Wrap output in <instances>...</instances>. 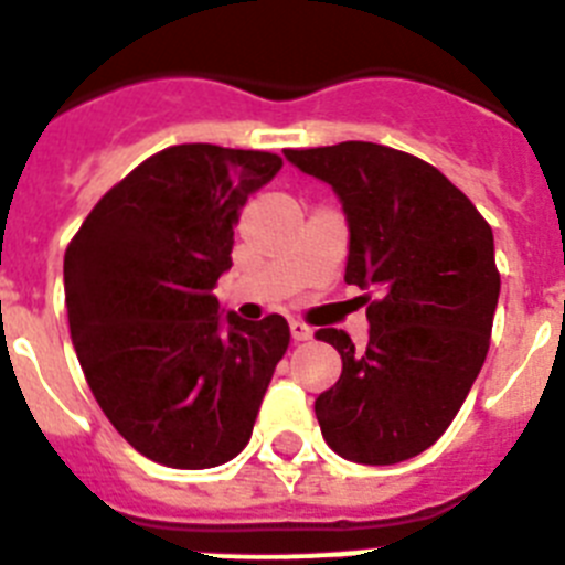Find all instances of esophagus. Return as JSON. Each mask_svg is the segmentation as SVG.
Masks as SVG:
<instances>
[{
  "label": "esophagus",
  "instance_id": "obj_1",
  "mask_svg": "<svg viewBox=\"0 0 565 565\" xmlns=\"http://www.w3.org/2000/svg\"><path fill=\"white\" fill-rule=\"evenodd\" d=\"M291 337H294V342H306V339L313 337V331L306 326V322H299V319H291Z\"/></svg>",
  "mask_w": 565,
  "mask_h": 565
}]
</instances>
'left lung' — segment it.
<instances>
[{
  "label": "left lung",
  "instance_id": "left-lung-1",
  "mask_svg": "<svg viewBox=\"0 0 565 565\" xmlns=\"http://www.w3.org/2000/svg\"><path fill=\"white\" fill-rule=\"evenodd\" d=\"M306 174L331 183L351 246L344 282L362 288L371 339L319 328L342 376L319 393V430L356 463H398L441 438L489 351L501 274L495 239L467 194L436 167L367 141L286 149Z\"/></svg>",
  "mask_w": 565,
  "mask_h": 565
}]
</instances>
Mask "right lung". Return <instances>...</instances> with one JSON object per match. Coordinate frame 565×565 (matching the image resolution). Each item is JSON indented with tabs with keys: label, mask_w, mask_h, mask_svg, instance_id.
<instances>
[{
	"label": "right lung",
	"mask_w": 565,
	"mask_h": 565,
	"mask_svg": "<svg viewBox=\"0 0 565 565\" xmlns=\"http://www.w3.org/2000/svg\"><path fill=\"white\" fill-rule=\"evenodd\" d=\"M282 158L181 143L115 183L64 252L73 348L104 416L174 469L226 463L248 444L291 331L279 313L221 317L248 194Z\"/></svg>",
	"instance_id": "right-lung-1"
}]
</instances>
